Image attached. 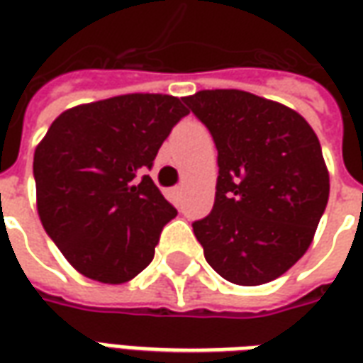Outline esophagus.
Instances as JSON below:
<instances>
[{"mask_svg": "<svg viewBox=\"0 0 363 363\" xmlns=\"http://www.w3.org/2000/svg\"><path fill=\"white\" fill-rule=\"evenodd\" d=\"M182 190H184V184H179V186H174L173 192L179 196V194H182Z\"/></svg>", "mask_w": 363, "mask_h": 363, "instance_id": "esophagus-1", "label": "esophagus"}]
</instances>
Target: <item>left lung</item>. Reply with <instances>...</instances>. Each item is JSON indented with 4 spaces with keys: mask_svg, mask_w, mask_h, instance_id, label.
<instances>
[{
    "mask_svg": "<svg viewBox=\"0 0 363 363\" xmlns=\"http://www.w3.org/2000/svg\"><path fill=\"white\" fill-rule=\"evenodd\" d=\"M184 104L218 150L213 210L192 223L208 264L260 286L301 259L328 202V171L307 120L239 89L198 91Z\"/></svg>",
    "mask_w": 363,
    "mask_h": 363,
    "instance_id": "8db88e82",
    "label": "left lung"
}]
</instances>
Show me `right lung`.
<instances>
[{"label": "right lung", "instance_id": "obj_1", "mask_svg": "<svg viewBox=\"0 0 363 363\" xmlns=\"http://www.w3.org/2000/svg\"><path fill=\"white\" fill-rule=\"evenodd\" d=\"M186 114L177 96L134 93L79 104L52 122L35 151L36 206L77 272L124 284L153 260L177 210L150 174L137 177Z\"/></svg>", "mask_w": 363, "mask_h": 363}]
</instances>
